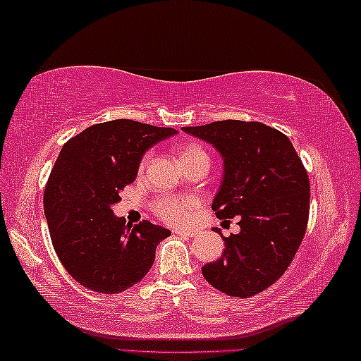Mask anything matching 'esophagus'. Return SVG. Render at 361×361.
<instances>
[{"mask_svg":"<svg viewBox=\"0 0 361 361\" xmlns=\"http://www.w3.org/2000/svg\"><path fill=\"white\" fill-rule=\"evenodd\" d=\"M177 235H182V236H194L197 231L195 230H174Z\"/></svg>","mask_w":361,"mask_h":361,"instance_id":"obj_1","label":"esophagus"}]
</instances>
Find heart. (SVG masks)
I'll use <instances>...</instances> for the list:
<instances>
[{
  "label": "heart",
  "mask_w": 361,
  "mask_h": 361,
  "mask_svg": "<svg viewBox=\"0 0 361 361\" xmlns=\"http://www.w3.org/2000/svg\"><path fill=\"white\" fill-rule=\"evenodd\" d=\"M190 157H207V154L199 145L180 146L179 159L184 161V159H190ZM146 161L147 157L142 161L141 169L145 167ZM199 205L200 202L197 199L180 200V199H176V197H166V199L157 202L156 210L157 214H159L166 221H169V224H184V221L190 219L192 212H194Z\"/></svg>",
  "instance_id": "1"
}]
</instances>
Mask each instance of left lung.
Instances as JSON below:
<instances>
[{
  "instance_id": "obj_1",
  "label": "left lung",
  "mask_w": 361,
  "mask_h": 361,
  "mask_svg": "<svg viewBox=\"0 0 361 361\" xmlns=\"http://www.w3.org/2000/svg\"><path fill=\"white\" fill-rule=\"evenodd\" d=\"M182 131L209 142L224 161L212 202L219 219L240 216V233L202 274L215 289L251 298L274 284L302 243L309 219V177L293 142L258 121L225 120ZM220 231V230H219Z\"/></svg>"
}]
</instances>
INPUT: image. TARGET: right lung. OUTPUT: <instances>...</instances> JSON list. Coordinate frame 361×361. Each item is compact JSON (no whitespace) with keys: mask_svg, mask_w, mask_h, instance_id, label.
I'll use <instances>...</instances> for the list:
<instances>
[{"mask_svg":"<svg viewBox=\"0 0 361 361\" xmlns=\"http://www.w3.org/2000/svg\"><path fill=\"white\" fill-rule=\"evenodd\" d=\"M177 135L133 120L98 123L67 141L44 192L54 250L77 283L118 294L145 278L171 230L142 220L130 226L111 207L136 179L142 156Z\"/></svg>","mask_w":361,"mask_h":361,"instance_id":"1","label":"right lung"}]
</instances>
